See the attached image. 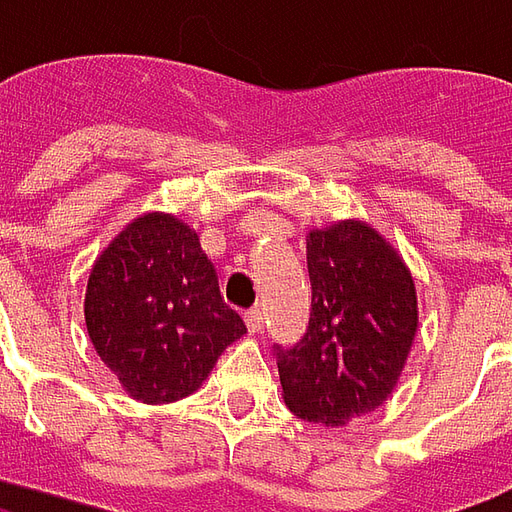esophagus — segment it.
Returning <instances> with one entry per match:
<instances>
[{
	"mask_svg": "<svg viewBox=\"0 0 512 512\" xmlns=\"http://www.w3.org/2000/svg\"><path fill=\"white\" fill-rule=\"evenodd\" d=\"M246 328H249V333L263 331V312L260 309H249L246 312Z\"/></svg>",
	"mask_w": 512,
	"mask_h": 512,
	"instance_id": "esophagus-1",
	"label": "esophagus"
}]
</instances>
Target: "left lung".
Returning <instances> with one entry per match:
<instances>
[{"label":"left lung","instance_id":"8db88e82","mask_svg":"<svg viewBox=\"0 0 512 512\" xmlns=\"http://www.w3.org/2000/svg\"><path fill=\"white\" fill-rule=\"evenodd\" d=\"M312 314L304 339L276 344L287 410L344 426L396 388L418 331V295L399 252L361 219L306 236Z\"/></svg>","mask_w":512,"mask_h":512}]
</instances>
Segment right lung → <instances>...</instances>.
I'll return each instance as SVG.
<instances>
[{"label": "right lung", "mask_w": 512, "mask_h": 512, "mask_svg": "<svg viewBox=\"0 0 512 512\" xmlns=\"http://www.w3.org/2000/svg\"><path fill=\"white\" fill-rule=\"evenodd\" d=\"M83 314L97 355L143 404L198 391L246 333L198 233L162 211L132 219L94 260Z\"/></svg>", "instance_id": "obj_1"}]
</instances>
